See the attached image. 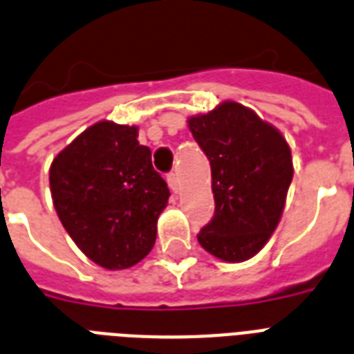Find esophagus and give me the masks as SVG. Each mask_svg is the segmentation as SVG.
Instances as JSON below:
<instances>
[{"label":"esophagus","mask_w":354,"mask_h":354,"mask_svg":"<svg viewBox=\"0 0 354 354\" xmlns=\"http://www.w3.org/2000/svg\"><path fill=\"white\" fill-rule=\"evenodd\" d=\"M167 183L174 192L180 191V180H178L176 172H171V174H167Z\"/></svg>","instance_id":"obj_1"}]
</instances>
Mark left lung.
I'll return each instance as SVG.
<instances>
[{
  "label": "left lung",
  "instance_id": "1",
  "mask_svg": "<svg viewBox=\"0 0 354 354\" xmlns=\"http://www.w3.org/2000/svg\"><path fill=\"white\" fill-rule=\"evenodd\" d=\"M187 123L211 162L216 203L198 242L223 261L249 260L280 222L295 172L291 149L277 127L236 102H222Z\"/></svg>",
  "mask_w": 354,
  "mask_h": 354
}]
</instances>
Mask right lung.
<instances>
[{
	"instance_id": "right-lung-1",
	"label": "right lung",
	"mask_w": 354,
	"mask_h": 354,
	"mask_svg": "<svg viewBox=\"0 0 354 354\" xmlns=\"http://www.w3.org/2000/svg\"><path fill=\"white\" fill-rule=\"evenodd\" d=\"M48 182L59 222L94 263L120 271L151 252L171 192L136 125L85 129L54 158Z\"/></svg>"
}]
</instances>
